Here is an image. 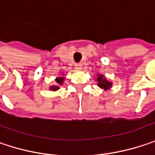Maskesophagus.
Listing matches in <instances>:
<instances>
[{"label":"esophagus","mask_w":155,"mask_h":155,"mask_svg":"<svg viewBox=\"0 0 155 155\" xmlns=\"http://www.w3.org/2000/svg\"><path fill=\"white\" fill-rule=\"evenodd\" d=\"M75 68H76L77 70H81V69L82 68V65L81 64V63H77V64H75Z\"/></svg>","instance_id":"34e87169"}]
</instances>
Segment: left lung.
<instances>
[{"label": "left lung", "mask_w": 155, "mask_h": 155, "mask_svg": "<svg viewBox=\"0 0 155 155\" xmlns=\"http://www.w3.org/2000/svg\"><path fill=\"white\" fill-rule=\"evenodd\" d=\"M95 81H97V86L99 87H101V89H103L104 91L110 90L112 88V83L111 81H108L107 80V78L103 74H98L97 77L95 79Z\"/></svg>", "instance_id": "left-lung-1"}]
</instances>
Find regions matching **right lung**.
Listing matches in <instances>:
<instances>
[{
    "instance_id": "obj_1",
    "label": "right lung",
    "mask_w": 155,
    "mask_h": 155,
    "mask_svg": "<svg viewBox=\"0 0 155 155\" xmlns=\"http://www.w3.org/2000/svg\"><path fill=\"white\" fill-rule=\"evenodd\" d=\"M65 81V77H64V74H61L60 76L55 78V82L56 84L55 85H52L49 87V89L51 91H57L60 89V87L63 85V82Z\"/></svg>"
}]
</instances>
